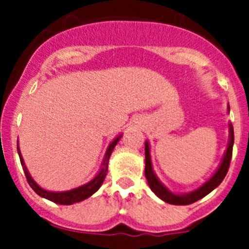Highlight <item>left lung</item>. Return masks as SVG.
I'll return each instance as SVG.
<instances>
[{
	"label": "left lung",
	"mask_w": 249,
	"mask_h": 249,
	"mask_svg": "<svg viewBox=\"0 0 249 249\" xmlns=\"http://www.w3.org/2000/svg\"><path fill=\"white\" fill-rule=\"evenodd\" d=\"M230 141L229 145L227 148V152H225L224 159H223L222 164H220L219 169L217 170V172L213 175V177L210 180L205 183L202 187H200L199 189H196L195 192L189 193V194L185 195H175L171 192L166 189L164 185L160 183V180L158 179L157 176H155L154 171H153L152 162H150V154H149V145L148 142H145L144 144V152H145V169H144V175L147 178V182L149 184L150 189L155 193L157 196H159L160 199L164 200L165 202L171 203V205H190V203L197 201V200L202 199L203 196H206L207 194H210L214 188H217L220 183L223 182V179L227 176L228 171H229L230 161H231L232 157V147H233V127L230 124Z\"/></svg>",
	"instance_id": "1"
}]
</instances>
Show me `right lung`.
Masks as SVG:
<instances>
[{
  "mask_svg": "<svg viewBox=\"0 0 249 249\" xmlns=\"http://www.w3.org/2000/svg\"><path fill=\"white\" fill-rule=\"evenodd\" d=\"M119 140H120V136L117 137V139H115L109 144L108 149H107V152H106V155H105L104 164H102L104 166H102L101 171H100L99 175H97L94 179L90 180V182L87 183L85 185H82V187L76 188V189H72V190H69V192H64V193L62 192L61 193L48 192V190H44V189H42L41 187H38V185L36 184V182L32 179L29 171H27L26 166H25L24 160H22L21 154H20L19 147H17V148H18V153H19V158H20V162H21L22 170H24L25 176H26L27 183L30 184V187H31L32 189H34L35 192L39 195V196L46 197V199L50 200V201L59 203V205H72V203H74V202H79V201H83V200L88 199V197L91 196L94 193H96L97 190H99V188L101 187V184L104 183V180H105V177H106V175H107V169H108V160H109L110 154H112V150L114 149L115 144H117L118 141ZM17 144H18V142H17Z\"/></svg>",
  "mask_w": 249,
  "mask_h": 249,
  "instance_id": "1",
  "label": "right lung"
}]
</instances>
